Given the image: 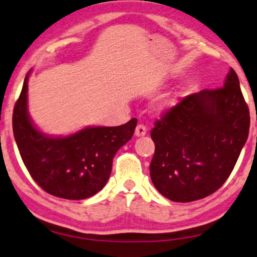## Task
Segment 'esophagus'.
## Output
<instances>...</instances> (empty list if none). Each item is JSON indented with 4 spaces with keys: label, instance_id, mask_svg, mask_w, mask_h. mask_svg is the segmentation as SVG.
Listing matches in <instances>:
<instances>
[{
    "label": "esophagus",
    "instance_id": "obj_1",
    "mask_svg": "<svg viewBox=\"0 0 257 257\" xmlns=\"http://www.w3.org/2000/svg\"><path fill=\"white\" fill-rule=\"evenodd\" d=\"M146 134H147L146 125L138 124L137 129H135V135H137V137H144V135H146Z\"/></svg>",
    "mask_w": 257,
    "mask_h": 257
}]
</instances>
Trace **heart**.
Returning <instances> with one entry per match:
<instances>
[{
  "label": "heart",
  "instance_id": "1",
  "mask_svg": "<svg viewBox=\"0 0 257 257\" xmlns=\"http://www.w3.org/2000/svg\"><path fill=\"white\" fill-rule=\"evenodd\" d=\"M176 103H177V98L176 97H166L160 101L158 107L160 110H168L170 107L174 106Z\"/></svg>",
  "mask_w": 257,
  "mask_h": 257
}]
</instances>
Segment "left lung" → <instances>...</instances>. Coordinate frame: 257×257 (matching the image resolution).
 <instances>
[{"instance_id": "obj_1", "label": "left lung", "mask_w": 257, "mask_h": 257, "mask_svg": "<svg viewBox=\"0 0 257 257\" xmlns=\"http://www.w3.org/2000/svg\"><path fill=\"white\" fill-rule=\"evenodd\" d=\"M249 126L248 105L231 68L224 87L187 95L154 123V187L175 202L211 195L232 172Z\"/></svg>"}]
</instances>
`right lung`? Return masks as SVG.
<instances>
[{
  "instance_id": "1",
  "label": "right lung",
  "mask_w": 257,
  "mask_h": 257,
  "mask_svg": "<svg viewBox=\"0 0 257 257\" xmlns=\"http://www.w3.org/2000/svg\"><path fill=\"white\" fill-rule=\"evenodd\" d=\"M24 80L13 111V133L31 177L50 195L67 200L93 196L106 184L117 151L131 140L138 119L118 126H88L69 137H49L33 125Z\"/></svg>"
}]
</instances>
